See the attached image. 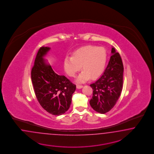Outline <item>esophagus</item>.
<instances>
[{
    "instance_id": "1",
    "label": "esophagus",
    "mask_w": 154,
    "mask_h": 154,
    "mask_svg": "<svg viewBox=\"0 0 154 154\" xmlns=\"http://www.w3.org/2000/svg\"><path fill=\"white\" fill-rule=\"evenodd\" d=\"M76 87H77V88L78 89H81V88H83V86H82V85H77L76 86Z\"/></svg>"
}]
</instances>
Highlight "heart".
<instances>
[{"mask_svg": "<svg viewBox=\"0 0 154 154\" xmlns=\"http://www.w3.org/2000/svg\"><path fill=\"white\" fill-rule=\"evenodd\" d=\"M107 54L103 47L87 46L73 52L72 56H66L64 61L65 72L70 77H75L77 72L83 70L77 81L84 82L89 79H96L102 74L106 65Z\"/></svg>", "mask_w": 154, "mask_h": 154, "instance_id": "1", "label": "heart"}]
</instances>
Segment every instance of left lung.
I'll return each mask as SVG.
<instances>
[{
	"label": "left lung",
	"mask_w": 154,
	"mask_h": 154,
	"mask_svg": "<svg viewBox=\"0 0 154 154\" xmlns=\"http://www.w3.org/2000/svg\"><path fill=\"white\" fill-rule=\"evenodd\" d=\"M112 56L100 77L90 86L93 90L91 107L102 114L109 112L120 96L123 84L124 66L121 56L112 47Z\"/></svg>",
	"instance_id": "left-lung-1"
}]
</instances>
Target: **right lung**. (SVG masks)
Returning a JSON list of instances; mask_svg holds the SVG:
<instances>
[{
	"label": "right lung",
	"mask_w": 154,
	"mask_h": 154,
	"mask_svg": "<svg viewBox=\"0 0 154 154\" xmlns=\"http://www.w3.org/2000/svg\"><path fill=\"white\" fill-rule=\"evenodd\" d=\"M50 50L48 47H42L38 50L31 72V78L40 105L49 113L59 116L70 107L76 86L64 75L56 74L43 59Z\"/></svg>",
	"instance_id": "1"
}]
</instances>
